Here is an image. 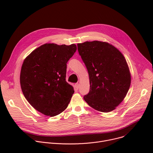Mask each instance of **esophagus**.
I'll return each mask as SVG.
<instances>
[{
    "mask_svg": "<svg viewBox=\"0 0 153 153\" xmlns=\"http://www.w3.org/2000/svg\"><path fill=\"white\" fill-rule=\"evenodd\" d=\"M79 86H80V84H79V83H76V84H75V87L77 89H78L79 88Z\"/></svg>",
    "mask_w": 153,
    "mask_h": 153,
    "instance_id": "1",
    "label": "esophagus"
}]
</instances>
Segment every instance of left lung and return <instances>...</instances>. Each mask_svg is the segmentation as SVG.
<instances>
[{
	"mask_svg": "<svg viewBox=\"0 0 153 153\" xmlns=\"http://www.w3.org/2000/svg\"><path fill=\"white\" fill-rule=\"evenodd\" d=\"M79 55L90 79V91L84 96L90 107L110 112L121 103L130 89L131 76L123 54L106 42L77 44Z\"/></svg>",
	"mask_w": 153,
	"mask_h": 153,
	"instance_id": "obj_1",
	"label": "left lung"
}]
</instances>
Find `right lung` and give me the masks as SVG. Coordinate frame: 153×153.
<instances>
[{"mask_svg":"<svg viewBox=\"0 0 153 153\" xmlns=\"http://www.w3.org/2000/svg\"><path fill=\"white\" fill-rule=\"evenodd\" d=\"M76 50L74 44L46 43L24 60L22 91L30 105L42 114L54 117L68 107L74 91L66 81L67 62Z\"/></svg>","mask_w":153,"mask_h":153,"instance_id":"right-lung-1","label":"right lung"}]
</instances>
